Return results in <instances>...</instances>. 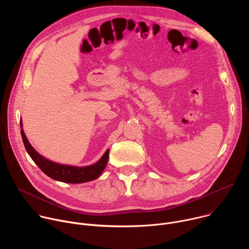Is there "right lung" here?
Instances as JSON below:
<instances>
[{
    "label": "right lung",
    "instance_id": "add662e5",
    "mask_svg": "<svg viewBox=\"0 0 249 249\" xmlns=\"http://www.w3.org/2000/svg\"><path fill=\"white\" fill-rule=\"evenodd\" d=\"M20 126H21V122H20ZM20 133H21L24 147L28 155L30 156V158L46 175H48L49 177H51V178L55 180L66 182V183L88 182V181L96 179L97 177L101 174V172L104 170L106 164H107L109 150L105 152V154L96 163L89 166L78 167V166L65 165V164L53 162L43 158L41 155H39L32 148V146L29 144L26 136L24 135V132L22 129Z\"/></svg>",
    "mask_w": 249,
    "mask_h": 249
}]
</instances>
